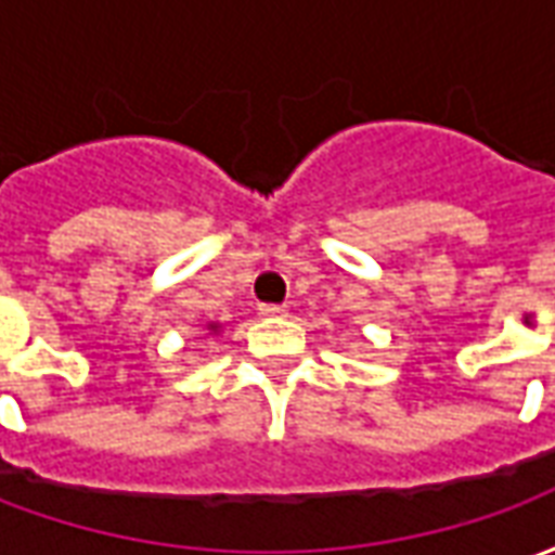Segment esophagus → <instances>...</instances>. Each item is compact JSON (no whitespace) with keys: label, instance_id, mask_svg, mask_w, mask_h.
<instances>
[{"label":"esophagus","instance_id":"esophagus-1","mask_svg":"<svg viewBox=\"0 0 555 555\" xmlns=\"http://www.w3.org/2000/svg\"><path fill=\"white\" fill-rule=\"evenodd\" d=\"M258 314H264V318H285V314H288V306H279V302H261V306H258Z\"/></svg>","mask_w":555,"mask_h":555}]
</instances>
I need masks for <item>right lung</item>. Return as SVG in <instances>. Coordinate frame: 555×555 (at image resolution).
I'll list each match as a JSON object with an SVG mask.
<instances>
[{
	"label": "right lung",
	"instance_id": "add662e5",
	"mask_svg": "<svg viewBox=\"0 0 555 555\" xmlns=\"http://www.w3.org/2000/svg\"><path fill=\"white\" fill-rule=\"evenodd\" d=\"M210 330H217V326H210Z\"/></svg>",
	"mask_w": 555,
	"mask_h": 555
}]
</instances>
